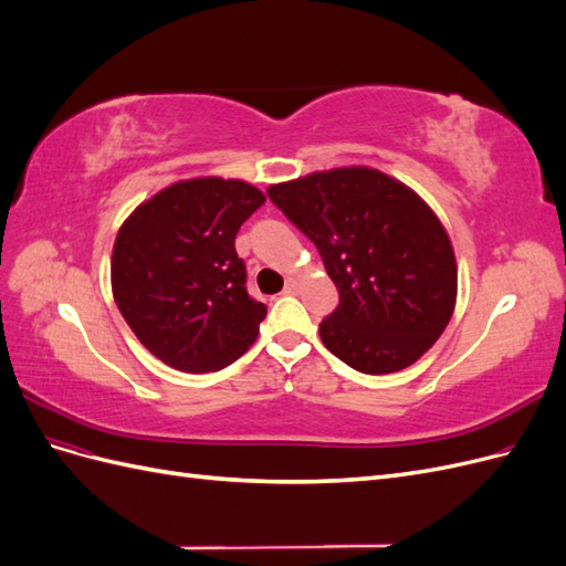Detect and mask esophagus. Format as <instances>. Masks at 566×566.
Returning <instances> with one entry per match:
<instances>
[{
	"mask_svg": "<svg viewBox=\"0 0 566 566\" xmlns=\"http://www.w3.org/2000/svg\"><path fill=\"white\" fill-rule=\"evenodd\" d=\"M297 290H300L297 281H287V283H285V290H283V293H285V295H295Z\"/></svg>",
	"mask_w": 566,
	"mask_h": 566,
	"instance_id": "34e87169",
	"label": "esophagus"
}]
</instances>
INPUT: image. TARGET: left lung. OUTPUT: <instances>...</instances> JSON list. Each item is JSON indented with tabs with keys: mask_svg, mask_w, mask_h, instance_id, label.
<instances>
[{
	"mask_svg": "<svg viewBox=\"0 0 566 566\" xmlns=\"http://www.w3.org/2000/svg\"><path fill=\"white\" fill-rule=\"evenodd\" d=\"M337 285L323 345L358 373L416 364L447 331L458 266L451 238L413 188L370 167H337L266 188Z\"/></svg>",
	"mask_w": 566,
	"mask_h": 566,
	"instance_id": "obj_1",
	"label": "left lung"
}]
</instances>
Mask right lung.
<instances>
[{"mask_svg": "<svg viewBox=\"0 0 566 566\" xmlns=\"http://www.w3.org/2000/svg\"><path fill=\"white\" fill-rule=\"evenodd\" d=\"M264 200L241 179H186L142 202L119 227L113 297L163 364L221 370L256 339L266 306L248 295L235 233Z\"/></svg>", "mask_w": 566, "mask_h": 566, "instance_id": "obj_1", "label": "right lung"}]
</instances>
